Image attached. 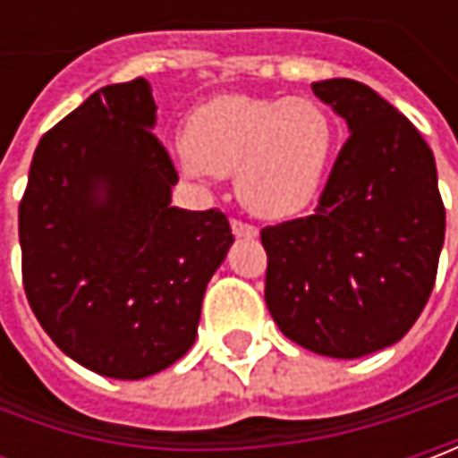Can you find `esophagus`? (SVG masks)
Returning a JSON list of instances; mask_svg holds the SVG:
<instances>
[{"label":"esophagus","instance_id":"34e87169","mask_svg":"<svg viewBox=\"0 0 458 458\" xmlns=\"http://www.w3.org/2000/svg\"><path fill=\"white\" fill-rule=\"evenodd\" d=\"M232 232L237 234V237H244V239H255L259 232H257V226L252 224H244V221L239 219H232Z\"/></svg>","mask_w":458,"mask_h":458}]
</instances>
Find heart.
Wrapping results in <instances>:
<instances>
[{"mask_svg": "<svg viewBox=\"0 0 458 458\" xmlns=\"http://www.w3.org/2000/svg\"><path fill=\"white\" fill-rule=\"evenodd\" d=\"M178 165L208 183L234 173L239 201L262 219H291L321 196L336 127L310 98L224 94L185 122Z\"/></svg>", "mask_w": 458, "mask_h": 458, "instance_id": "1", "label": "heart"}]
</instances>
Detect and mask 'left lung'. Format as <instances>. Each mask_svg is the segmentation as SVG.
<instances>
[{
  "label": "left lung",
  "instance_id": "obj_1",
  "mask_svg": "<svg viewBox=\"0 0 458 458\" xmlns=\"http://www.w3.org/2000/svg\"><path fill=\"white\" fill-rule=\"evenodd\" d=\"M313 94L349 127L313 216L262 229L265 301L308 352L357 360L400 342L428 303L446 211L436 160L405 116L352 79Z\"/></svg>",
  "mask_w": 458,
  "mask_h": 458
}]
</instances>
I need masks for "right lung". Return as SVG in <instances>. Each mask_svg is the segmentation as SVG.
<instances>
[{
    "label": "right lung",
    "mask_w": 458,
    "mask_h": 458,
    "mask_svg": "<svg viewBox=\"0 0 458 458\" xmlns=\"http://www.w3.org/2000/svg\"><path fill=\"white\" fill-rule=\"evenodd\" d=\"M155 122L145 79L98 89L40 140L20 203L30 308L104 377H150L183 357L234 242L216 208L170 206L178 173Z\"/></svg>",
    "instance_id": "right-lung-1"
}]
</instances>
